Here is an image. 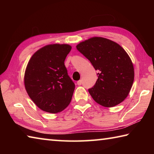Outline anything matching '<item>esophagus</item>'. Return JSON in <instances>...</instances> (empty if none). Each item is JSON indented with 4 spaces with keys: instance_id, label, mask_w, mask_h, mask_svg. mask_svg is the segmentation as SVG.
<instances>
[{
    "instance_id": "esophagus-1",
    "label": "esophagus",
    "mask_w": 154,
    "mask_h": 154,
    "mask_svg": "<svg viewBox=\"0 0 154 154\" xmlns=\"http://www.w3.org/2000/svg\"><path fill=\"white\" fill-rule=\"evenodd\" d=\"M77 84L79 85H82V80H79V81H78V82H77Z\"/></svg>"
}]
</instances>
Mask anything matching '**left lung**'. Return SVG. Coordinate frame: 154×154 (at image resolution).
Instances as JSON below:
<instances>
[{
  "instance_id": "obj_1",
  "label": "left lung",
  "mask_w": 154,
  "mask_h": 154,
  "mask_svg": "<svg viewBox=\"0 0 154 154\" xmlns=\"http://www.w3.org/2000/svg\"><path fill=\"white\" fill-rule=\"evenodd\" d=\"M77 49L98 71L96 83L88 89L94 100L105 107L121 103L128 95L134 77L133 64L126 51L103 37L83 41Z\"/></svg>"
}]
</instances>
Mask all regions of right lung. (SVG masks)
<instances>
[{
  "mask_svg": "<svg viewBox=\"0 0 154 154\" xmlns=\"http://www.w3.org/2000/svg\"><path fill=\"white\" fill-rule=\"evenodd\" d=\"M71 49L66 44L46 45L28 62L24 75L26 90L41 110L56 113L71 103L75 83L64 65Z\"/></svg>",
  "mask_w": 154,
  "mask_h": 154,
  "instance_id": "add662e5",
  "label": "right lung"
}]
</instances>
